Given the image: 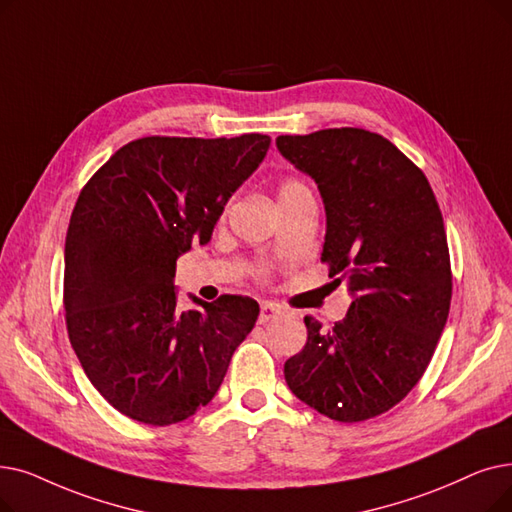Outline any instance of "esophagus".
Listing matches in <instances>:
<instances>
[{
  "label": "esophagus",
  "instance_id": "obj_1",
  "mask_svg": "<svg viewBox=\"0 0 512 512\" xmlns=\"http://www.w3.org/2000/svg\"><path fill=\"white\" fill-rule=\"evenodd\" d=\"M280 314H282V309H280L278 305H274V303H270V301H265V303H261V311H259V324L270 322V320L278 318Z\"/></svg>",
  "mask_w": 512,
  "mask_h": 512
}]
</instances>
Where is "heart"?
<instances>
[{
	"instance_id": "1",
	"label": "heart",
	"mask_w": 512,
	"mask_h": 512,
	"mask_svg": "<svg viewBox=\"0 0 512 512\" xmlns=\"http://www.w3.org/2000/svg\"><path fill=\"white\" fill-rule=\"evenodd\" d=\"M305 194H311L309 188L303 182L293 180V177H291V180H284L280 184V188H278V203L282 205V203H288V201H295V198L305 196Z\"/></svg>"
}]
</instances>
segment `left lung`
Here are the masks:
<instances>
[{"instance_id": "8db88e82", "label": "left lung", "mask_w": 512, "mask_h": 512, "mask_svg": "<svg viewBox=\"0 0 512 512\" xmlns=\"http://www.w3.org/2000/svg\"><path fill=\"white\" fill-rule=\"evenodd\" d=\"M286 161L318 184L322 261L351 305L332 328L305 316L307 343L284 364L301 402L339 422L391 410L425 374L446 326V228L422 173L387 138L358 127L278 136Z\"/></svg>"}]
</instances>
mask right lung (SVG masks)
Returning <instances> with one entry per match:
<instances>
[{"label":"right lung","mask_w":512,"mask_h":512,"mask_svg":"<svg viewBox=\"0 0 512 512\" xmlns=\"http://www.w3.org/2000/svg\"><path fill=\"white\" fill-rule=\"evenodd\" d=\"M270 136L140 138L119 148L77 198L64 242L71 345L106 402L152 427L215 397L259 303L221 295L180 311L175 261L211 240L228 198L259 167Z\"/></svg>","instance_id":"1"}]
</instances>
